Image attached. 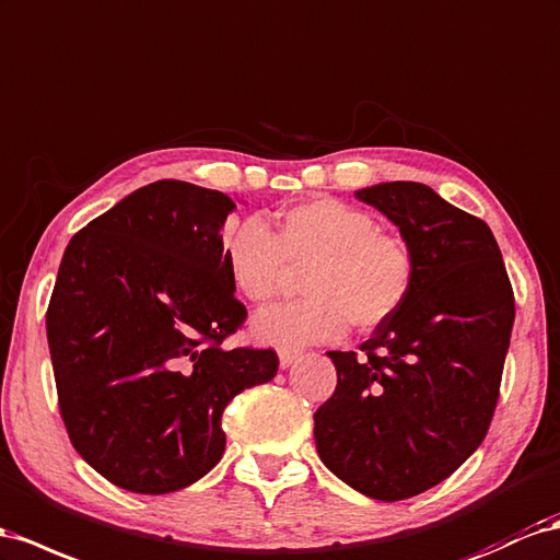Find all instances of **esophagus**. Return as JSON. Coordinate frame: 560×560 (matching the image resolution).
Returning <instances> with one entry per match:
<instances>
[{
    "mask_svg": "<svg viewBox=\"0 0 560 560\" xmlns=\"http://www.w3.org/2000/svg\"><path fill=\"white\" fill-rule=\"evenodd\" d=\"M299 355H301V349H280V351H278L280 368H290Z\"/></svg>",
    "mask_w": 560,
    "mask_h": 560,
    "instance_id": "34e87169",
    "label": "esophagus"
}]
</instances>
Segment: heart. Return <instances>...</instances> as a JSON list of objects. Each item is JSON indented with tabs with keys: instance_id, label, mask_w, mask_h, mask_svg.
<instances>
[{
	"instance_id": "heart-1",
	"label": "heart",
	"mask_w": 560,
	"mask_h": 560,
	"mask_svg": "<svg viewBox=\"0 0 560 560\" xmlns=\"http://www.w3.org/2000/svg\"><path fill=\"white\" fill-rule=\"evenodd\" d=\"M225 270L237 294L266 306L304 270L306 299L254 317L252 335L270 346L341 339L349 325L374 331L410 299L417 254L400 233L380 229L370 211L337 198H313L284 209L270 233L259 219L233 221L221 233Z\"/></svg>"
}]
</instances>
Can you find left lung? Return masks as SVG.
Returning a JSON list of instances; mask_svg holds the SVG:
<instances>
[{"label": "left lung", "instance_id": "1", "mask_svg": "<svg viewBox=\"0 0 560 560\" xmlns=\"http://www.w3.org/2000/svg\"><path fill=\"white\" fill-rule=\"evenodd\" d=\"M355 195L412 245L417 282L362 358L327 353L337 388L313 415L315 447L346 486L398 502L455 474L486 438L516 304L486 221L412 180Z\"/></svg>", "mask_w": 560, "mask_h": 560}]
</instances>
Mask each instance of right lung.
Returning <instances> with one entry per match:
<instances>
[{"label":"right lung","instance_id":"1","mask_svg":"<svg viewBox=\"0 0 560 560\" xmlns=\"http://www.w3.org/2000/svg\"><path fill=\"white\" fill-rule=\"evenodd\" d=\"M219 190L155 180L74 233L47 308L58 410L113 486L184 490L225 450L221 415L278 372L273 349H223L247 320L225 270Z\"/></svg>","mask_w":560,"mask_h":560}]
</instances>
